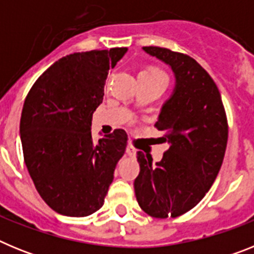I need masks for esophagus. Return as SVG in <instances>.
<instances>
[{"instance_id":"obj_1","label":"esophagus","mask_w":254,"mask_h":254,"mask_svg":"<svg viewBox=\"0 0 254 254\" xmlns=\"http://www.w3.org/2000/svg\"><path fill=\"white\" fill-rule=\"evenodd\" d=\"M126 151H127V154H128L129 156H134V155H136V149H134L132 145H128L127 149H126Z\"/></svg>"}]
</instances>
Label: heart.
<instances>
[{
	"label": "heart",
	"instance_id": "obj_1",
	"mask_svg": "<svg viewBox=\"0 0 254 254\" xmlns=\"http://www.w3.org/2000/svg\"><path fill=\"white\" fill-rule=\"evenodd\" d=\"M142 72H151V73H158V75H164L163 72H160V71H158V69H154V68L145 69V71H142Z\"/></svg>",
	"mask_w": 254,
	"mask_h": 254
}]
</instances>
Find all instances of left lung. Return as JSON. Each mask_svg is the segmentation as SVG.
Instances as JSON below:
<instances>
[{"mask_svg": "<svg viewBox=\"0 0 254 254\" xmlns=\"http://www.w3.org/2000/svg\"><path fill=\"white\" fill-rule=\"evenodd\" d=\"M142 49L172 68L176 86L155 123L169 149L155 164L151 156L137 152L134 194L150 216L177 217L193 208L216 179L228 142V121L216 84L197 61L160 47Z\"/></svg>", "mask_w": 254, "mask_h": 254, "instance_id": "obj_1", "label": "left lung"}]
</instances>
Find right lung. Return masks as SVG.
I'll return each mask as SVG.
<instances>
[{
	"label": "right lung",
	"instance_id": "right-lung-1",
	"mask_svg": "<svg viewBox=\"0 0 254 254\" xmlns=\"http://www.w3.org/2000/svg\"><path fill=\"white\" fill-rule=\"evenodd\" d=\"M127 48L73 53L58 60L26 96L20 120L22 152L38 193L64 216L99 210L127 146L114 129L98 143L91 120L102 104L108 71Z\"/></svg>",
	"mask_w": 254,
	"mask_h": 254
}]
</instances>
